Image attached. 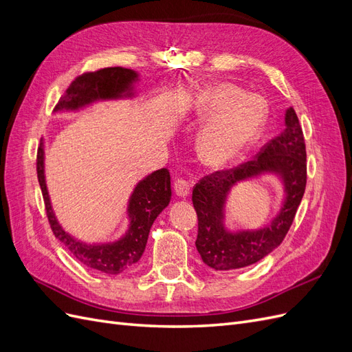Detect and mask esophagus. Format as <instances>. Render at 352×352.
Returning <instances> with one entry per match:
<instances>
[{
	"instance_id": "1",
	"label": "esophagus",
	"mask_w": 352,
	"mask_h": 352,
	"mask_svg": "<svg viewBox=\"0 0 352 352\" xmlns=\"http://www.w3.org/2000/svg\"><path fill=\"white\" fill-rule=\"evenodd\" d=\"M175 192L179 198H186L190 192V184L185 179H177L175 182Z\"/></svg>"
}]
</instances>
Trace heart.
Listing matches in <instances>:
<instances>
[{"label": "heart", "instance_id": "heart-1", "mask_svg": "<svg viewBox=\"0 0 352 352\" xmlns=\"http://www.w3.org/2000/svg\"><path fill=\"white\" fill-rule=\"evenodd\" d=\"M195 116L207 122L197 135V153L207 166L219 167L236 158L255 140L265 107L258 95L243 94L232 83H214L199 95Z\"/></svg>", "mask_w": 352, "mask_h": 352}]
</instances>
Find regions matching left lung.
<instances>
[{"mask_svg":"<svg viewBox=\"0 0 352 352\" xmlns=\"http://www.w3.org/2000/svg\"><path fill=\"white\" fill-rule=\"evenodd\" d=\"M305 144L296 113H285V129L264 146L252 162L238 168L216 172L194 188L192 202L198 216L197 250L208 267L235 270L251 265L278 248L289 230L307 184ZM273 175L283 186V201L272 220L258 230H230L227 201L236 186Z\"/></svg>","mask_w":352,"mask_h":352,"instance_id":"obj_1","label":"left lung"}]
</instances>
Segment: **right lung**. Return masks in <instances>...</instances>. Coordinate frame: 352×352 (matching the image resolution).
Masks as SVG:
<instances>
[{"instance_id":"obj_1","label":"right lung","mask_w":352,"mask_h":352,"mask_svg":"<svg viewBox=\"0 0 352 352\" xmlns=\"http://www.w3.org/2000/svg\"><path fill=\"white\" fill-rule=\"evenodd\" d=\"M141 74L124 67H109L82 74L67 88L65 97L56 105L54 113H76L97 102L133 100ZM38 180L44 195L47 216L56 238L89 269L107 274H119L141 260L146 247L153 223L170 202V175L167 168H160L138 182L127 199V229L120 238L105 242H85L69 233L58 221L45 177V140L38 148Z\"/></svg>"}]
</instances>
